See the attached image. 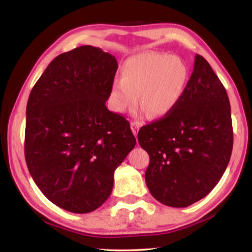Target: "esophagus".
Instances as JSON below:
<instances>
[{
	"mask_svg": "<svg viewBox=\"0 0 252 252\" xmlns=\"http://www.w3.org/2000/svg\"><path fill=\"white\" fill-rule=\"evenodd\" d=\"M130 127H131V130L133 132V135L137 136L138 130H139V128H140L139 123H138V122H131L130 123Z\"/></svg>",
	"mask_w": 252,
	"mask_h": 252,
	"instance_id": "esophagus-1",
	"label": "esophagus"
}]
</instances>
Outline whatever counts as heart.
<instances>
[{"instance_id": "obj_1", "label": "heart", "mask_w": 252, "mask_h": 252, "mask_svg": "<svg viewBox=\"0 0 252 252\" xmlns=\"http://www.w3.org/2000/svg\"><path fill=\"white\" fill-rule=\"evenodd\" d=\"M189 68L185 62L166 53L143 52L127 59L121 80L112 84L109 102L113 111L125 113L138 103L152 117L169 114L185 94Z\"/></svg>"}]
</instances>
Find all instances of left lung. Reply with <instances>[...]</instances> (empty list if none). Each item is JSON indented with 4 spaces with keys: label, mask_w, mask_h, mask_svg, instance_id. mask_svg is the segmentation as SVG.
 Masks as SVG:
<instances>
[{
    "label": "left lung",
    "mask_w": 252,
    "mask_h": 252,
    "mask_svg": "<svg viewBox=\"0 0 252 252\" xmlns=\"http://www.w3.org/2000/svg\"><path fill=\"white\" fill-rule=\"evenodd\" d=\"M138 142L150 157L147 186L161 203L186 208L217 186L232 156V115L226 90L201 55L177 106L142 126Z\"/></svg>",
    "instance_id": "obj_1"
}]
</instances>
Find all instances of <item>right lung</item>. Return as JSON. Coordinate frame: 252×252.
I'll return each instance as SVG.
<instances>
[{
	"label": "right lung",
	"mask_w": 252,
	"mask_h": 252,
	"mask_svg": "<svg viewBox=\"0 0 252 252\" xmlns=\"http://www.w3.org/2000/svg\"><path fill=\"white\" fill-rule=\"evenodd\" d=\"M117 67L115 56L83 45L56 56L29 94L26 163L44 196L66 211L103 204L136 145L128 121L105 106Z\"/></svg>",
	"instance_id": "add662e5"
}]
</instances>
